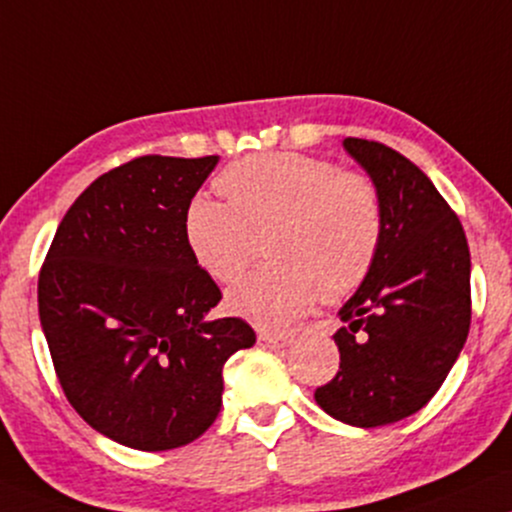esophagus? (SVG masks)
I'll use <instances>...</instances> for the list:
<instances>
[{
  "instance_id": "1",
  "label": "esophagus",
  "mask_w": 512,
  "mask_h": 512,
  "mask_svg": "<svg viewBox=\"0 0 512 512\" xmlns=\"http://www.w3.org/2000/svg\"><path fill=\"white\" fill-rule=\"evenodd\" d=\"M289 342V334H273V332H258V344L266 349H280Z\"/></svg>"
}]
</instances>
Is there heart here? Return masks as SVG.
Instances as JSON below:
<instances>
[{
  "mask_svg": "<svg viewBox=\"0 0 512 512\" xmlns=\"http://www.w3.org/2000/svg\"><path fill=\"white\" fill-rule=\"evenodd\" d=\"M227 204L197 197L185 211V242L194 263L230 285L266 237L273 266L227 292L237 318L266 330L292 323L323 299H344L361 287L380 254L384 206L368 175L342 173L332 161L289 151L254 154L218 178Z\"/></svg>",
  "mask_w": 512,
  "mask_h": 512,
  "instance_id": "heart-1",
  "label": "heart"
}]
</instances>
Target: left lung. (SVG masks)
<instances>
[{
	"mask_svg": "<svg viewBox=\"0 0 512 512\" xmlns=\"http://www.w3.org/2000/svg\"><path fill=\"white\" fill-rule=\"evenodd\" d=\"M380 189L384 235L370 273L339 308V372L315 401L334 420L380 427L437 394L470 332V249L463 225L422 170L380 142L346 137Z\"/></svg>",
	"mask_w": 512,
	"mask_h": 512,
	"instance_id": "left-lung-1",
	"label": "left lung"
}]
</instances>
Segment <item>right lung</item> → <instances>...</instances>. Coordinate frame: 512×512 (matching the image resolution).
Listing matches in <instances>:
<instances>
[{
  "instance_id": "add662e5",
  "label": "right lung",
  "mask_w": 512,
  "mask_h": 512,
  "mask_svg": "<svg viewBox=\"0 0 512 512\" xmlns=\"http://www.w3.org/2000/svg\"><path fill=\"white\" fill-rule=\"evenodd\" d=\"M218 156H140L92 182L63 216L37 282L63 394L92 430L137 451L199 439L223 406V365L256 344L208 320L220 289L194 263L185 211Z\"/></svg>"
}]
</instances>
